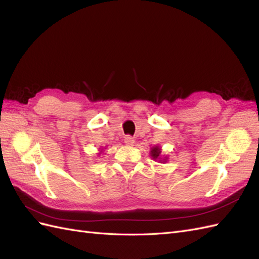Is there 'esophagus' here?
Here are the masks:
<instances>
[{
  "label": "esophagus",
  "instance_id": "1",
  "mask_svg": "<svg viewBox=\"0 0 259 259\" xmlns=\"http://www.w3.org/2000/svg\"><path fill=\"white\" fill-rule=\"evenodd\" d=\"M124 142H125V144H126L127 146H133V145H134V143H135V139L133 138V137H131V136H127V137H125Z\"/></svg>",
  "mask_w": 259,
  "mask_h": 259
}]
</instances>
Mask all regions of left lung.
Listing matches in <instances>:
<instances>
[{
  "label": "left lung",
  "mask_w": 259,
  "mask_h": 259,
  "mask_svg": "<svg viewBox=\"0 0 259 259\" xmlns=\"http://www.w3.org/2000/svg\"><path fill=\"white\" fill-rule=\"evenodd\" d=\"M150 153H151V156L152 158L154 159V160H158V159H160V154H161V148L159 147V146H155V147H152L151 148V151H150ZM166 162V158L165 159H163V160H160V162Z\"/></svg>",
  "instance_id": "left-lung-1"
}]
</instances>
